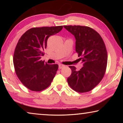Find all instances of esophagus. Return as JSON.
I'll return each mask as SVG.
<instances>
[{"mask_svg":"<svg viewBox=\"0 0 123 123\" xmlns=\"http://www.w3.org/2000/svg\"><path fill=\"white\" fill-rule=\"evenodd\" d=\"M64 67V66L63 65V64H59V68L60 69H62V68H63Z\"/></svg>","mask_w":123,"mask_h":123,"instance_id":"esophagus-1","label":"esophagus"}]
</instances>
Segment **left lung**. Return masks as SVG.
Here are the masks:
<instances>
[{
    "mask_svg": "<svg viewBox=\"0 0 123 123\" xmlns=\"http://www.w3.org/2000/svg\"><path fill=\"white\" fill-rule=\"evenodd\" d=\"M63 26L75 38V50L83 63L78 71L74 66L69 67L72 74L68 84L77 92H87L99 84L105 73L107 54L105 43L100 35L89 27Z\"/></svg>",
    "mask_w": 123,
    "mask_h": 123,
    "instance_id": "left-lung-1",
    "label": "left lung"
}]
</instances>
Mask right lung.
<instances>
[{
  "label": "right lung",
  "instance_id": "right-lung-1",
  "mask_svg": "<svg viewBox=\"0 0 123 123\" xmlns=\"http://www.w3.org/2000/svg\"><path fill=\"white\" fill-rule=\"evenodd\" d=\"M63 26L33 28L24 33L14 50L13 64L16 73L25 86L32 91L48 87L59 68L57 64H48L41 60L51 35L61 31Z\"/></svg>",
  "mask_w": 123,
  "mask_h": 123
}]
</instances>
